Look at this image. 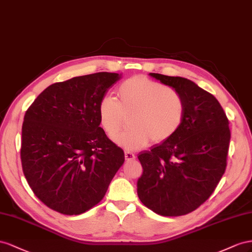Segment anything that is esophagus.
<instances>
[{"instance_id": "obj_1", "label": "esophagus", "mask_w": 252, "mask_h": 252, "mask_svg": "<svg viewBox=\"0 0 252 252\" xmlns=\"http://www.w3.org/2000/svg\"><path fill=\"white\" fill-rule=\"evenodd\" d=\"M125 157H126V160H127V161L135 159V155L133 153H131V152H126V153H125Z\"/></svg>"}]
</instances>
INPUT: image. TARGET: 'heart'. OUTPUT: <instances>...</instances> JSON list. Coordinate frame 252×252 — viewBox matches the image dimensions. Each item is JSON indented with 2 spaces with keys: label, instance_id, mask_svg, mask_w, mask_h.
<instances>
[{
  "label": "heart",
  "instance_id": "obj_1",
  "mask_svg": "<svg viewBox=\"0 0 252 252\" xmlns=\"http://www.w3.org/2000/svg\"><path fill=\"white\" fill-rule=\"evenodd\" d=\"M126 116L130 126L113 140L127 151H137L151 140L162 142L172 137L183 124L185 103L173 89L135 76L118 86L116 99L106 95L98 104L100 126L109 136L120 130Z\"/></svg>",
  "mask_w": 252,
  "mask_h": 252
}]
</instances>
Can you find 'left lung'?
<instances>
[{"label": "left lung", "mask_w": 252, "mask_h": 252, "mask_svg": "<svg viewBox=\"0 0 252 252\" xmlns=\"http://www.w3.org/2000/svg\"><path fill=\"white\" fill-rule=\"evenodd\" d=\"M149 75L182 96L185 116L172 137L138 154L137 194L155 213L179 217L204 204L225 173L229 121L217 98L189 79Z\"/></svg>", "instance_id": "8db88e82"}]
</instances>
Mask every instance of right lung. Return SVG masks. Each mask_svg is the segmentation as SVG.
<instances>
[{
    "instance_id": "obj_1",
    "label": "right lung",
    "mask_w": 252,
    "mask_h": 252,
    "mask_svg": "<svg viewBox=\"0 0 252 252\" xmlns=\"http://www.w3.org/2000/svg\"><path fill=\"white\" fill-rule=\"evenodd\" d=\"M121 78L96 73L49 85L25 113L21 160L34 195L50 209L81 214L97 205L125 162L100 127L98 104Z\"/></svg>"
}]
</instances>
